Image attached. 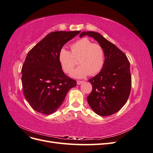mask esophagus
<instances>
[{"mask_svg":"<svg viewBox=\"0 0 153 153\" xmlns=\"http://www.w3.org/2000/svg\"><path fill=\"white\" fill-rule=\"evenodd\" d=\"M83 82H84V81H83V80H77V82H76L78 85H80V84H82Z\"/></svg>","mask_w":153,"mask_h":153,"instance_id":"obj_1","label":"esophagus"}]
</instances>
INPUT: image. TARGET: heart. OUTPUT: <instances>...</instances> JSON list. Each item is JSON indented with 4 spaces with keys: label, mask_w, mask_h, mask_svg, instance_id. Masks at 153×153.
I'll use <instances>...</instances> for the list:
<instances>
[{
    "label": "heart",
    "mask_w": 153,
    "mask_h": 153,
    "mask_svg": "<svg viewBox=\"0 0 153 153\" xmlns=\"http://www.w3.org/2000/svg\"><path fill=\"white\" fill-rule=\"evenodd\" d=\"M70 48L71 52L62 48L59 53V61L64 72L69 73L73 70L77 64L75 59H78L80 66L71 72L73 77L82 78L88 74L94 75L101 70L105 62V51L100 44L82 38L72 43Z\"/></svg>",
    "instance_id": "1"
}]
</instances>
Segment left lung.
I'll list each match as a JSON object with an SVG mask.
<instances>
[{"instance_id": "left-lung-1", "label": "left lung", "mask_w": 153, "mask_h": 153, "mask_svg": "<svg viewBox=\"0 0 153 153\" xmlns=\"http://www.w3.org/2000/svg\"><path fill=\"white\" fill-rule=\"evenodd\" d=\"M98 41L105 51L104 65L101 71L89 81L92 86L87 101L91 108L101 116H108L121 109L131 91L129 62L122 51L96 32H83Z\"/></svg>"}]
</instances>
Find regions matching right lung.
<instances>
[{
    "instance_id": "1",
    "label": "right lung",
    "mask_w": 153,
    "mask_h": 153,
    "mask_svg": "<svg viewBox=\"0 0 153 153\" xmlns=\"http://www.w3.org/2000/svg\"><path fill=\"white\" fill-rule=\"evenodd\" d=\"M80 31L50 32L27 54L22 68V89L31 107L49 115L61 105L68 92L76 85L66 76L59 61L63 46Z\"/></svg>"
}]
</instances>
